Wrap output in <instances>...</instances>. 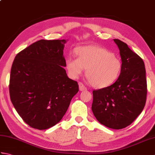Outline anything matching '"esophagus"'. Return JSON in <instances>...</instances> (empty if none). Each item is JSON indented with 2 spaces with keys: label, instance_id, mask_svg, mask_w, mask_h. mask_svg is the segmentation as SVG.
<instances>
[{
  "label": "esophagus",
  "instance_id": "1",
  "mask_svg": "<svg viewBox=\"0 0 155 155\" xmlns=\"http://www.w3.org/2000/svg\"><path fill=\"white\" fill-rule=\"evenodd\" d=\"M78 86H79V90L81 91H86L87 90L86 87H85L84 85L82 83H78Z\"/></svg>",
  "mask_w": 155,
  "mask_h": 155
}]
</instances>
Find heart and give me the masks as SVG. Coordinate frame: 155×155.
<instances>
[{
	"mask_svg": "<svg viewBox=\"0 0 155 155\" xmlns=\"http://www.w3.org/2000/svg\"><path fill=\"white\" fill-rule=\"evenodd\" d=\"M77 58L66 61L69 76L77 78L86 68V77L92 86L103 88L110 86L119 78L123 63L113 52L99 46L90 45L76 49Z\"/></svg>",
	"mask_w": 155,
	"mask_h": 155,
	"instance_id": "obj_1",
	"label": "heart"
}]
</instances>
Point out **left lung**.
<instances>
[{
    "instance_id": "obj_1",
    "label": "left lung",
    "mask_w": 155,
    "mask_h": 155,
    "mask_svg": "<svg viewBox=\"0 0 155 155\" xmlns=\"http://www.w3.org/2000/svg\"><path fill=\"white\" fill-rule=\"evenodd\" d=\"M120 51L123 69L110 86L93 91L92 111L105 127L121 129L130 125L141 113L147 99L144 63L139 55L118 39H114Z\"/></svg>"
}]
</instances>
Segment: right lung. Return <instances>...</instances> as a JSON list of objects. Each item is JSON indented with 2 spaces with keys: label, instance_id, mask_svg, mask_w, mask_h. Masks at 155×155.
<instances>
[{
  "label": "right lung",
  "instance_id": "add662e5",
  "mask_svg": "<svg viewBox=\"0 0 155 155\" xmlns=\"http://www.w3.org/2000/svg\"><path fill=\"white\" fill-rule=\"evenodd\" d=\"M67 42L42 39L20 52L13 61L10 97L20 117L32 128L54 126L78 93L77 82L69 78L63 68Z\"/></svg>",
  "mask_w": 155,
  "mask_h": 155
}]
</instances>
